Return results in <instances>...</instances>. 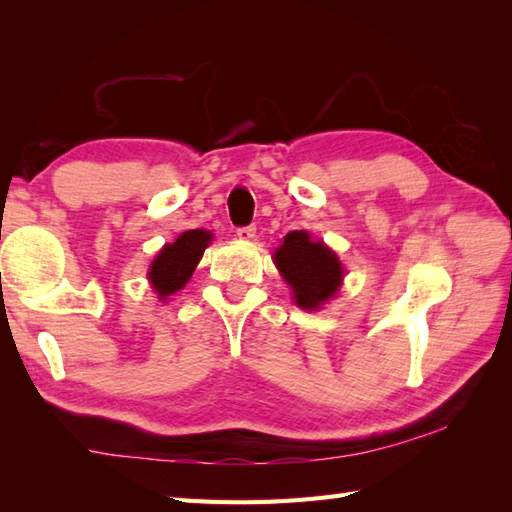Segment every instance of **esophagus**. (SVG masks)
<instances>
[{"label": "esophagus", "mask_w": 512, "mask_h": 512, "mask_svg": "<svg viewBox=\"0 0 512 512\" xmlns=\"http://www.w3.org/2000/svg\"><path fill=\"white\" fill-rule=\"evenodd\" d=\"M255 231L257 228L253 224H248V226L237 228V237L242 239V242H250V239H255Z\"/></svg>", "instance_id": "obj_1"}]
</instances>
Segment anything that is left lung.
Masks as SVG:
<instances>
[{
    "label": "left lung",
    "instance_id": "1",
    "mask_svg": "<svg viewBox=\"0 0 512 512\" xmlns=\"http://www.w3.org/2000/svg\"><path fill=\"white\" fill-rule=\"evenodd\" d=\"M275 266L292 288V299L303 310H319L341 288L343 266L323 242L308 231H290L275 250Z\"/></svg>",
    "mask_w": 512,
    "mask_h": 512
}]
</instances>
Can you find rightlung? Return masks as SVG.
<instances>
[{"label": "right lung", "instance_id": "add662e5", "mask_svg": "<svg viewBox=\"0 0 512 512\" xmlns=\"http://www.w3.org/2000/svg\"><path fill=\"white\" fill-rule=\"evenodd\" d=\"M213 235L202 228H193V231H184L176 242L165 244V248L156 255L154 262L149 266L147 279L151 288L158 295V299L165 301L167 297L176 295L178 290L191 279L195 266L202 259L204 248L211 244Z\"/></svg>", "mask_w": 512, "mask_h": 512}]
</instances>
